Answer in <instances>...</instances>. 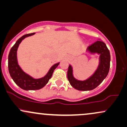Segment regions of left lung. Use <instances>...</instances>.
I'll return each mask as SVG.
<instances>
[{"instance_id":"obj_1","label":"left lung","mask_w":127,"mask_h":127,"mask_svg":"<svg viewBox=\"0 0 127 127\" xmlns=\"http://www.w3.org/2000/svg\"><path fill=\"white\" fill-rule=\"evenodd\" d=\"M87 51L91 53L100 54V63L97 70L85 81H78L74 78L72 68L69 65L67 70V79L70 85L79 91H90L98 87L108 75L110 68V55L106 45L103 41L97 40L88 46Z\"/></svg>"}]
</instances>
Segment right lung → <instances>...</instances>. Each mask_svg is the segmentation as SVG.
Here are the masks:
<instances>
[{
  "instance_id": "obj_1",
  "label": "right lung",
  "mask_w": 127,
  "mask_h": 127,
  "mask_svg": "<svg viewBox=\"0 0 127 127\" xmlns=\"http://www.w3.org/2000/svg\"><path fill=\"white\" fill-rule=\"evenodd\" d=\"M34 33H35L24 34L18 39L14 46L11 48L8 55V70L10 76L14 82L19 87L24 90H37L43 88L48 82L49 79L52 77L54 70L59 64V63H58L52 65L44 77L37 79L33 78L22 70L17 62V49L23 39L26 37L33 35Z\"/></svg>"
}]
</instances>
